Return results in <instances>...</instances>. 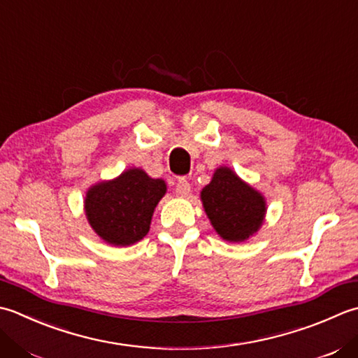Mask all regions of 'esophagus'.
I'll return each mask as SVG.
<instances>
[{"label": "esophagus", "mask_w": 358, "mask_h": 358, "mask_svg": "<svg viewBox=\"0 0 358 358\" xmlns=\"http://www.w3.org/2000/svg\"><path fill=\"white\" fill-rule=\"evenodd\" d=\"M175 194H177V197H187L191 194V185L186 180H178L177 186H175Z\"/></svg>", "instance_id": "34e87169"}]
</instances>
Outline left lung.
Masks as SVG:
<instances>
[{
    "label": "left lung",
    "mask_w": 358,
    "mask_h": 358,
    "mask_svg": "<svg viewBox=\"0 0 358 358\" xmlns=\"http://www.w3.org/2000/svg\"><path fill=\"white\" fill-rule=\"evenodd\" d=\"M201 201L214 229L225 241L242 242L262 225L264 197L228 169H217L201 191Z\"/></svg>",
    "instance_id": "8db88e82"
}]
</instances>
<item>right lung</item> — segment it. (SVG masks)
Masks as SVG:
<instances>
[{
	"mask_svg": "<svg viewBox=\"0 0 358 358\" xmlns=\"http://www.w3.org/2000/svg\"><path fill=\"white\" fill-rule=\"evenodd\" d=\"M166 194L163 180L150 178L141 169L93 186L87 194L85 213L97 234L110 245H131L149 233L152 214Z\"/></svg>",
	"mask_w": 358,
	"mask_h": 358,
	"instance_id": "1",
	"label": "right lung"
}]
</instances>
